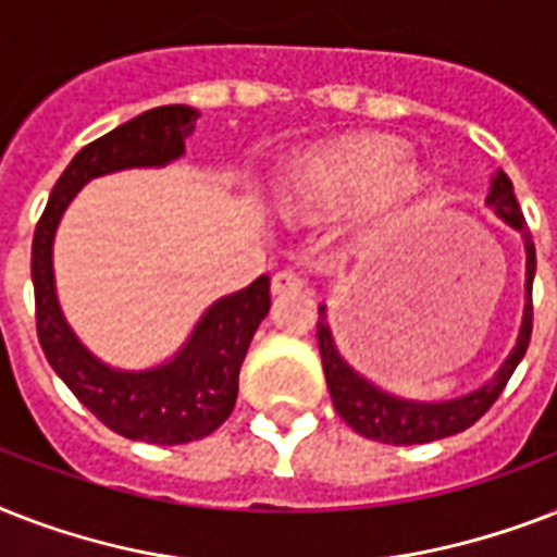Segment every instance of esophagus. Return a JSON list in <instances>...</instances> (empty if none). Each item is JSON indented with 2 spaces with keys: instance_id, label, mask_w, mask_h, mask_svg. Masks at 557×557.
Masks as SVG:
<instances>
[{
  "instance_id": "obj_1",
  "label": "esophagus",
  "mask_w": 557,
  "mask_h": 557,
  "mask_svg": "<svg viewBox=\"0 0 557 557\" xmlns=\"http://www.w3.org/2000/svg\"><path fill=\"white\" fill-rule=\"evenodd\" d=\"M306 280L295 271H277L274 277H271V292L274 295H292V292H304Z\"/></svg>"
}]
</instances>
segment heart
Listing matches in <instances>:
<instances>
[{
	"label": "heart",
	"mask_w": 557,
	"mask_h": 557,
	"mask_svg": "<svg viewBox=\"0 0 557 557\" xmlns=\"http://www.w3.org/2000/svg\"><path fill=\"white\" fill-rule=\"evenodd\" d=\"M405 161V144L384 135L335 144L312 152L288 176V199L318 213H338L372 199L375 227L393 231L405 225L428 196L424 176Z\"/></svg>",
	"instance_id": "obj_1"
}]
</instances>
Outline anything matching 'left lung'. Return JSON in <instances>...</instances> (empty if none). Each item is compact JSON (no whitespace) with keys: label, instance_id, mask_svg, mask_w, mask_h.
Returning a JSON list of instances; mask_svg holds the SVG:
<instances>
[{"label":"left lung","instance_id":"1","mask_svg":"<svg viewBox=\"0 0 557 557\" xmlns=\"http://www.w3.org/2000/svg\"><path fill=\"white\" fill-rule=\"evenodd\" d=\"M494 213L509 222L515 231H520L523 245H527V309H523V326H520L518 347L511 349L506 364L494 372V379L483 384L474 393L448 401H410L398 398L375 387L364 375H358L352 367L341 358L335 338H332L330 323H326V306H318V347H321L323 375L330 387L332 405L338 416L356 433L367 440L387 442V445H422V442L445 440L454 433L468 431L488 407L497 401L503 387L509 384L511 372L520 364V358L527 356L529 338H532V280H535V243L529 234L527 219L520 213V205L511 190V178L497 170L492 176V190L485 199Z\"/></svg>","mask_w":557,"mask_h":557}]
</instances>
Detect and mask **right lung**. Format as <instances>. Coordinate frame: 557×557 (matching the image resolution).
Masks as SVG:
<instances>
[{
    "instance_id": "right-lung-1",
    "label": "right lung",
    "mask_w": 557,
    "mask_h": 557,
    "mask_svg": "<svg viewBox=\"0 0 557 557\" xmlns=\"http://www.w3.org/2000/svg\"><path fill=\"white\" fill-rule=\"evenodd\" d=\"M196 117L199 112L193 107H159L86 144L57 178L30 245L37 335L48 364L109 431L150 445L205 440L231 416L239 367L253 332L269 314V277L262 274L248 288L210 306L168 364L115 370L91 356L65 323L54 292L51 245L63 210L86 182L115 170L164 168L176 161L185 152V138L196 129Z\"/></svg>"
}]
</instances>
